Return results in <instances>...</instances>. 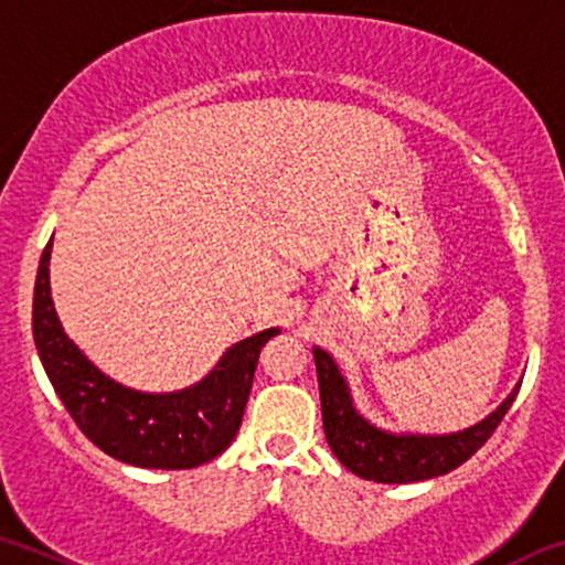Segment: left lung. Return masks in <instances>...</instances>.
<instances>
[{"label":"left lung","instance_id":"1","mask_svg":"<svg viewBox=\"0 0 565 565\" xmlns=\"http://www.w3.org/2000/svg\"><path fill=\"white\" fill-rule=\"evenodd\" d=\"M313 359L327 443L345 469L375 482H418L454 472L491 439L520 392V386L514 388L501 402L499 411L467 431L445 434V437H415V434L396 437L370 426L353 411L349 386L330 353L313 349Z\"/></svg>","mask_w":565,"mask_h":565}]
</instances>
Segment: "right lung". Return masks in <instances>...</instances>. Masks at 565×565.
<instances>
[{
  "label": "right lung",
  "mask_w": 565,
  "mask_h": 565,
  "mask_svg": "<svg viewBox=\"0 0 565 565\" xmlns=\"http://www.w3.org/2000/svg\"><path fill=\"white\" fill-rule=\"evenodd\" d=\"M47 263L51 244L36 270L31 327L42 367L79 431L107 456L145 469H192L220 456L238 434L259 349L278 330L235 343L198 386L177 394L134 392L98 373L61 330Z\"/></svg>",
  "instance_id": "add662e5"
}]
</instances>
